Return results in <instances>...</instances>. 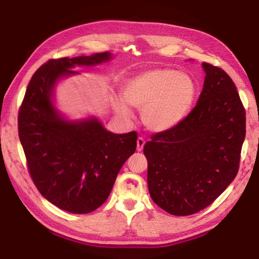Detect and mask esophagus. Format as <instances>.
Masks as SVG:
<instances>
[{
    "label": "esophagus",
    "mask_w": 259,
    "mask_h": 259,
    "mask_svg": "<svg viewBox=\"0 0 259 259\" xmlns=\"http://www.w3.org/2000/svg\"><path fill=\"white\" fill-rule=\"evenodd\" d=\"M144 145H145V140H144L142 137H139L137 139V151L142 152L143 148H144Z\"/></svg>",
    "instance_id": "obj_1"
}]
</instances>
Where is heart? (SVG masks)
I'll return each instance as SVG.
<instances>
[{
  "instance_id": "1",
  "label": "heart",
  "mask_w": 259,
  "mask_h": 259,
  "mask_svg": "<svg viewBox=\"0 0 259 259\" xmlns=\"http://www.w3.org/2000/svg\"><path fill=\"white\" fill-rule=\"evenodd\" d=\"M196 84L191 75L171 68H153L138 74L122 88L123 99L113 97L112 106L130 120V106L142 109V121L152 133H165L181 123L192 107Z\"/></svg>"
}]
</instances>
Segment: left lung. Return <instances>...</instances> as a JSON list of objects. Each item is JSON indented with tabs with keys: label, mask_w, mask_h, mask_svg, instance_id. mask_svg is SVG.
Here are the masks:
<instances>
[{
	"label": "left lung",
	"mask_w": 259,
	"mask_h": 259,
	"mask_svg": "<svg viewBox=\"0 0 259 259\" xmlns=\"http://www.w3.org/2000/svg\"><path fill=\"white\" fill-rule=\"evenodd\" d=\"M195 107L175 128L144 146L152 200L175 216L208 207L233 182L245 137V112L232 78L202 63Z\"/></svg>",
	"instance_id": "left-lung-1"
}]
</instances>
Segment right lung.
Masks as SVG:
<instances>
[{"label":"right lung","instance_id":"obj_1","mask_svg":"<svg viewBox=\"0 0 259 259\" xmlns=\"http://www.w3.org/2000/svg\"><path fill=\"white\" fill-rule=\"evenodd\" d=\"M111 52L47 61L29 81L18 131L35 186L56 207L88 213L107 200L122 165L134 154L137 134H113L96 116L68 119L56 106L58 83L112 60Z\"/></svg>","mask_w":259,"mask_h":259}]
</instances>
